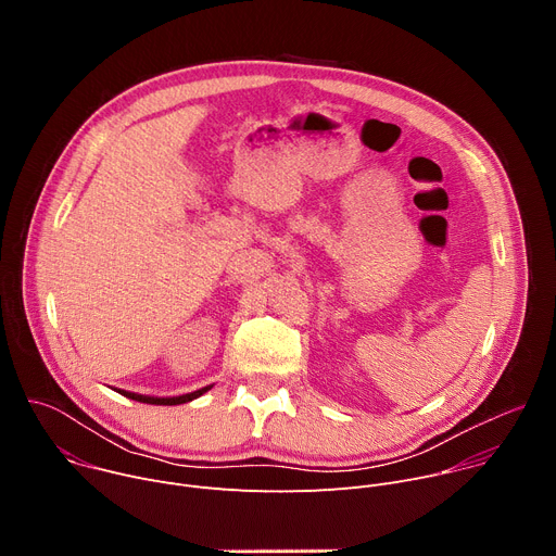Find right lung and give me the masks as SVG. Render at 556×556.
<instances>
[{"mask_svg":"<svg viewBox=\"0 0 556 556\" xmlns=\"http://www.w3.org/2000/svg\"><path fill=\"white\" fill-rule=\"evenodd\" d=\"M211 387H202L198 391H191V393H185V395H176V399H153V395H140V393H131V391H123V389H116L118 393H123L125 399H131V401H138V403H147V405H182V403H189L193 399H200V395L204 391H208Z\"/></svg>","mask_w":556,"mask_h":556,"instance_id":"right-lung-1","label":"right lung"}]
</instances>
